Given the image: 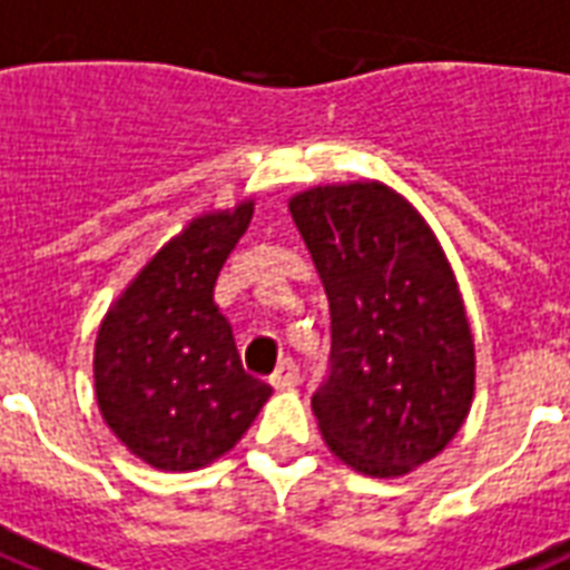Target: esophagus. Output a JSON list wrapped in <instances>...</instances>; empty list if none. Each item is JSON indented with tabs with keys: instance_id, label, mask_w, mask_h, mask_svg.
<instances>
[{
	"instance_id": "34e87169",
	"label": "esophagus",
	"mask_w": 570,
	"mask_h": 570,
	"mask_svg": "<svg viewBox=\"0 0 570 570\" xmlns=\"http://www.w3.org/2000/svg\"><path fill=\"white\" fill-rule=\"evenodd\" d=\"M271 383L276 390H291V386H297L299 383V368L291 363V360H285V363H279V368L273 372Z\"/></svg>"
}]
</instances>
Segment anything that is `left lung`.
<instances>
[{"label": "left lung", "mask_w": 570, "mask_h": 570, "mask_svg": "<svg viewBox=\"0 0 570 570\" xmlns=\"http://www.w3.org/2000/svg\"><path fill=\"white\" fill-rule=\"evenodd\" d=\"M330 299V374L312 395L324 443L372 479L443 452L475 392V347L443 246L381 180L288 202Z\"/></svg>", "instance_id": "8db88e82"}]
</instances>
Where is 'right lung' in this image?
Segmentation results:
<instances>
[{"label":"right lung","mask_w":570,"mask_h":570,"mask_svg":"<svg viewBox=\"0 0 570 570\" xmlns=\"http://www.w3.org/2000/svg\"><path fill=\"white\" fill-rule=\"evenodd\" d=\"M255 202L196 216L109 306L95 342L100 416L145 464L202 470L246 434L271 386L244 372L216 276Z\"/></svg>","instance_id":"add662e5"}]
</instances>
